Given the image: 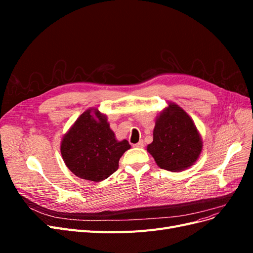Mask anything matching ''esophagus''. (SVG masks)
I'll use <instances>...</instances> for the list:
<instances>
[{"label": "esophagus", "instance_id": "esophagus-1", "mask_svg": "<svg viewBox=\"0 0 253 253\" xmlns=\"http://www.w3.org/2000/svg\"><path fill=\"white\" fill-rule=\"evenodd\" d=\"M143 145H144V144H143V141H142V140H140L139 142L135 143V144H134V147H135V148H143Z\"/></svg>", "mask_w": 253, "mask_h": 253}]
</instances>
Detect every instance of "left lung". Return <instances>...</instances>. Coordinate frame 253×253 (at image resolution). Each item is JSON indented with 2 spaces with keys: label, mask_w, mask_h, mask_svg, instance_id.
<instances>
[{
  "label": "left lung",
  "mask_w": 253,
  "mask_h": 253,
  "mask_svg": "<svg viewBox=\"0 0 253 253\" xmlns=\"http://www.w3.org/2000/svg\"><path fill=\"white\" fill-rule=\"evenodd\" d=\"M147 150L159 168L180 172L200 157L203 140L192 118L179 105L169 102L156 117L153 141Z\"/></svg>",
  "instance_id": "8db88e82"
}]
</instances>
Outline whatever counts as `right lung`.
Wrapping results in <instances>:
<instances>
[{"mask_svg":"<svg viewBox=\"0 0 253 253\" xmlns=\"http://www.w3.org/2000/svg\"><path fill=\"white\" fill-rule=\"evenodd\" d=\"M131 145L118 141L106 115L88 109L63 136L61 155L68 169L79 178L101 181L118 169L120 157Z\"/></svg>","mask_w":253,"mask_h":253,"instance_id":"right-lung-1","label":"right lung"}]
</instances>
